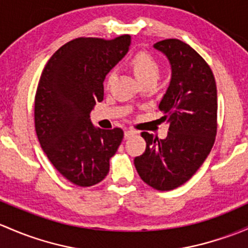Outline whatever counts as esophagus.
<instances>
[{
  "label": "esophagus",
  "mask_w": 248,
  "mask_h": 248,
  "mask_svg": "<svg viewBox=\"0 0 248 248\" xmlns=\"http://www.w3.org/2000/svg\"><path fill=\"white\" fill-rule=\"evenodd\" d=\"M137 134V132L133 131V129H127V131H124V139H129V138H132L133 135Z\"/></svg>",
  "instance_id": "esophagus-1"
}]
</instances>
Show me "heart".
Segmentation results:
<instances>
[{"label":"heart","instance_id":"1","mask_svg":"<svg viewBox=\"0 0 248 248\" xmlns=\"http://www.w3.org/2000/svg\"><path fill=\"white\" fill-rule=\"evenodd\" d=\"M132 65L140 82L145 79H158L159 74H160V67L151 54L145 53V52L135 54L132 61ZM116 74V69H113L109 72L108 76H107V85H110L114 82Z\"/></svg>","mask_w":248,"mask_h":248}]
</instances>
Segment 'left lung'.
Masks as SVG:
<instances>
[{"label":"left lung","mask_w":248,"mask_h":248,"mask_svg":"<svg viewBox=\"0 0 248 248\" xmlns=\"http://www.w3.org/2000/svg\"><path fill=\"white\" fill-rule=\"evenodd\" d=\"M153 47L171 66L170 84L159 103L169 133L165 139H158L142 132L146 150L135 157L134 165L146 184L168 191L189 181L212 150L217 128V90L209 65L187 44L166 39Z\"/></svg>","instance_id":"left-lung-1"}]
</instances>
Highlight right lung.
I'll list each match as a JSON object with an SVG mask.
<instances>
[{"instance_id": "right-lung-1", "label": "right lung", "mask_w": 248, "mask_h": 248, "mask_svg": "<svg viewBox=\"0 0 248 248\" xmlns=\"http://www.w3.org/2000/svg\"><path fill=\"white\" fill-rule=\"evenodd\" d=\"M129 45L131 35L75 39L49 58L40 76L34 102L36 135L52 165L76 186L103 181L109 159L122 141V129L97 128L90 111L103 100L104 78Z\"/></svg>"}]
</instances>
